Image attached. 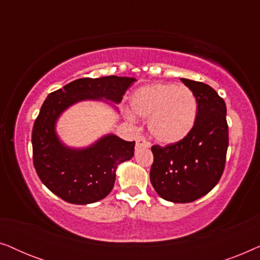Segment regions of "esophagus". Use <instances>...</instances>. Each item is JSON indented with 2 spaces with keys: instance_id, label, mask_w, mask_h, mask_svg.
I'll use <instances>...</instances> for the list:
<instances>
[{
  "instance_id": "esophagus-1",
  "label": "esophagus",
  "mask_w": 260,
  "mask_h": 260,
  "mask_svg": "<svg viewBox=\"0 0 260 260\" xmlns=\"http://www.w3.org/2000/svg\"><path fill=\"white\" fill-rule=\"evenodd\" d=\"M150 147V143L145 140L144 137H137L136 138V149H142V148H149Z\"/></svg>"
}]
</instances>
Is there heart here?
I'll use <instances>...</instances> for the list:
<instances>
[{
    "instance_id": "obj_1",
    "label": "heart",
    "mask_w": 260,
    "mask_h": 260,
    "mask_svg": "<svg viewBox=\"0 0 260 260\" xmlns=\"http://www.w3.org/2000/svg\"><path fill=\"white\" fill-rule=\"evenodd\" d=\"M135 115L148 118V130L158 143H180L193 131L199 102L193 91L176 84L155 83L137 88L130 97ZM127 116L133 118L129 112Z\"/></svg>"
}]
</instances>
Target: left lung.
Instances as JSON below:
<instances>
[{"label": "left lung", "mask_w": 260, "mask_h": 260, "mask_svg": "<svg viewBox=\"0 0 260 260\" xmlns=\"http://www.w3.org/2000/svg\"><path fill=\"white\" fill-rule=\"evenodd\" d=\"M194 92L199 115L193 131L180 143L154 145L150 182L159 197L175 204L198 200L219 182L229 148L226 104L209 85L181 78Z\"/></svg>", "instance_id": "1"}]
</instances>
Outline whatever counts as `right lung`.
Here are the masks:
<instances>
[{"label":"right lung","mask_w":260,"mask_h":260,"mask_svg":"<svg viewBox=\"0 0 260 260\" xmlns=\"http://www.w3.org/2000/svg\"><path fill=\"white\" fill-rule=\"evenodd\" d=\"M136 79L109 76L81 78L48 94L35 119L31 134L33 162L42 183L70 204L101 201L112 190L116 170L134 156L135 142L113 134L83 148L66 145L56 133V123L67 109L80 102H103L118 111L127 87Z\"/></svg>","instance_id":"obj_1"}]
</instances>
